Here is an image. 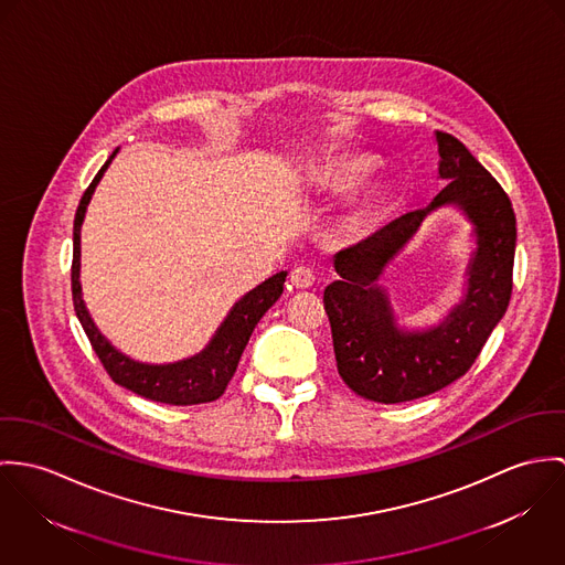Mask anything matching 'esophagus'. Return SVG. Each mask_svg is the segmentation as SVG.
<instances>
[{
  "instance_id": "1",
  "label": "esophagus",
  "mask_w": 565,
  "mask_h": 565,
  "mask_svg": "<svg viewBox=\"0 0 565 565\" xmlns=\"http://www.w3.org/2000/svg\"><path fill=\"white\" fill-rule=\"evenodd\" d=\"M313 281H316V275H313L312 268L308 266H297L292 273H290V284L299 290H306V288H312Z\"/></svg>"
}]
</instances>
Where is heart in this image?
Instances as JSON below:
<instances>
[{
  "instance_id": "heart-1",
  "label": "heart",
  "mask_w": 565,
  "mask_h": 565,
  "mask_svg": "<svg viewBox=\"0 0 565 565\" xmlns=\"http://www.w3.org/2000/svg\"><path fill=\"white\" fill-rule=\"evenodd\" d=\"M373 169V162L366 156H347L331 164L320 175V186L329 190H349L358 186L364 175Z\"/></svg>"
}]
</instances>
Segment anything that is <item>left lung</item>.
I'll return each mask as SVG.
<instances>
[{"label": "left lung", "instance_id": "1", "mask_svg": "<svg viewBox=\"0 0 565 565\" xmlns=\"http://www.w3.org/2000/svg\"><path fill=\"white\" fill-rule=\"evenodd\" d=\"M438 178L448 182L434 201L407 212L355 247L333 255L340 279L324 288L333 353L342 381L362 398L405 403L434 394L468 373L501 322L511 299L515 214L501 184L455 136L436 131ZM439 206H455L473 225L476 249L462 299L431 328L397 322L384 268Z\"/></svg>", "mask_w": 565, "mask_h": 565}]
</instances>
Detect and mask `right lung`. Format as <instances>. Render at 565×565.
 I'll return each mask as SVG.
<instances>
[{"label":"right lung","mask_w":565,"mask_h":565,"mask_svg":"<svg viewBox=\"0 0 565 565\" xmlns=\"http://www.w3.org/2000/svg\"><path fill=\"white\" fill-rule=\"evenodd\" d=\"M119 153V147L113 151V156L106 160V164L99 169L90 186L84 192L75 221H73V266H71V290H73V306L75 313L97 353L108 375L115 383L124 385L127 390L136 392L138 396L151 398L156 403H169V405H196V403H210L216 401L230 379L236 373V366L241 362V355L252 338L255 324L259 318L268 312V308L281 297L284 281L288 270H279L277 275L268 277L259 286H255L245 297H241L234 308L227 312L225 320L218 324L205 349L199 353L169 362V364H149L138 362L134 358L119 351L95 324L93 316L88 312L84 297H82V281H79V268H82V223L86 216V207L93 199V192L102 182L104 173L108 171L110 162Z\"/></svg>","instance_id":"right-lung-1"}]
</instances>
